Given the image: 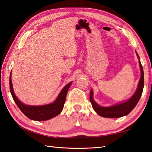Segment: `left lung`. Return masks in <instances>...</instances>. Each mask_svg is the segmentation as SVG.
Masks as SVG:
<instances>
[{
	"instance_id": "left-lung-1",
	"label": "left lung",
	"mask_w": 152,
	"mask_h": 152,
	"mask_svg": "<svg viewBox=\"0 0 152 152\" xmlns=\"http://www.w3.org/2000/svg\"><path fill=\"white\" fill-rule=\"evenodd\" d=\"M137 56L139 59V66L140 69V78L137 86V88L132 97L123 102L118 103L117 104L113 105L109 107H104L99 105L96 102L93 98L94 92L91 90L90 94V101L91 103L92 107L100 116L106 118H118L121 117L130 113L134 110L135 106L137 104L139 99L141 97L142 94V90L144 88V72L143 68L140 61V58L138 54L137 53Z\"/></svg>"
}]
</instances>
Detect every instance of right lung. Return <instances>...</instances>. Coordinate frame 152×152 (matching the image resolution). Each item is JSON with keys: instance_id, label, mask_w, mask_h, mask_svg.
Returning a JSON list of instances; mask_svg holds the SVG:
<instances>
[{"instance_id": "right-lung-1", "label": "right lung", "mask_w": 152, "mask_h": 152, "mask_svg": "<svg viewBox=\"0 0 152 152\" xmlns=\"http://www.w3.org/2000/svg\"><path fill=\"white\" fill-rule=\"evenodd\" d=\"M72 82L66 84L59 93L55 101L50 104L41 106L26 105L18 99L14 93L12 82V72L10 76V89L12 97L20 111L29 119L37 121H47L61 113L63 109L66 95Z\"/></svg>"}]
</instances>
